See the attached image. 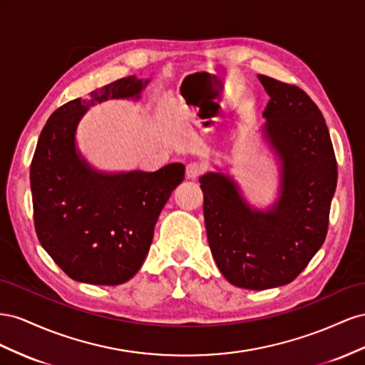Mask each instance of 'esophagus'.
I'll return each instance as SVG.
<instances>
[{
    "instance_id": "1",
    "label": "esophagus",
    "mask_w": 365,
    "mask_h": 365,
    "mask_svg": "<svg viewBox=\"0 0 365 365\" xmlns=\"http://www.w3.org/2000/svg\"><path fill=\"white\" fill-rule=\"evenodd\" d=\"M205 171V166L202 163H190L188 166H186V177L191 180H197L199 177L203 174Z\"/></svg>"
}]
</instances>
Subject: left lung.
<instances>
[{
    "label": "left lung",
    "mask_w": 365,
    "mask_h": 365,
    "mask_svg": "<svg viewBox=\"0 0 365 365\" xmlns=\"http://www.w3.org/2000/svg\"><path fill=\"white\" fill-rule=\"evenodd\" d=\"M270 96L264 134L281 163L279 197L252 210L222 173L200 177L207 242L223 277L252 290L294 281L327 235L338 166L322 113L306 91L258 75Z\"/></svg>",
    "instance_id": "8db88e82"
}]
</instances>
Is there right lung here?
<instances>
[{
  "instance_id": "obj_1",
  "label": "right lung",
  "mask_w": 365,
  "mask_h": 365,
  "mask_svg": "<svg viewBox=\"0 0 365 365\" xmlns=\"http://www.w3.org/2000/svg\"><path fill=\"white\" fill-rule=\"evenodd\" d=\"M150 79L122 78L73 99L48 118L30 165L38 240L64 272L81 283L116 286L140 269L154 226L185 166L107 174L76 151V127L90 106L140 98Z\"/></svg>"
}]
</instances>
